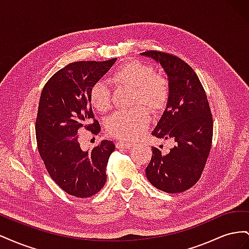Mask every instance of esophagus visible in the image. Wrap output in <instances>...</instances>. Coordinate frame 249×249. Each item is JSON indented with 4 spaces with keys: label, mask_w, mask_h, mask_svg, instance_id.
I'll use <instances>...</instances> for the list:
<instances>
[{
    "label": "esophagus",
    "mask_w": 249,
    "mask_h": 249,
    "mask_svg": "<svg viewBox=\"0 0 249 249\" xmlns=\"http://www.w3.org/2000/svg\"><path fill=\"white\" fill-rule=\"evenodd\" d=\"M133 144L131 142H124V141H119L116 143L117 148H130Z\"/></svg>",
    "instance_id": "obj_1"
}]
</instances>
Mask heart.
Wrapping results in <instances>:
<instances>
[{"label": "heart", "instance_id": "1", "mask_svg": "<svg viewBox=\"0 0 249 249\" xmlns=\"http://www.w3.org/2000/svg\"><path fill=\"white\" fill-rule=\"evenodd\" d=\"M112 81L119 85L134 88L133 104H143L150 111L158 112L164 108L169 95V83L160 73H154L150 65L136 60L120 64L112 74ZM89 102L97 112L110 109V89L106 83H94L89 91ZM149 115L144 107H136L113 114L107 122V132L118 139L135 140L145 132Z\"/></svg>", "mask_w": 249, "mask_h": 249}]
</instances>
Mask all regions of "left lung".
<instances>
[{
	"mask_svg": "<svg viewBox=\"0 0 249 249\" xmlns=\"http://www.w3.org/2000/svg\"><path fill=\"white\" fill-rule=\"evenodd\" d=\"M140 55L160 63L169 83L166 107L152 134L175 142L166 155L152 147L146 178L161 191L183 192L199 179L212 144L213 118L205 89L182 59L157 51Z\"/></svg>",
	"mask_w": 249,
	"mask_h": 249,
	"instance_id": "left-lung-1",
	"label": "left lung"
}]
</instances>
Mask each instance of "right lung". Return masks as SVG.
<instances>
[{
	"label": "right lung",
	"instance_id": "add662e5",
	"mask_svg": "<svg viewBox=\"0 0 249 249\" xmlns=\"http://www.w3.org/2000/svg\"><path fill=\"white\" fill-rule=\"evenodd\" d=\"M116 60L72 62L57 71L41 91L35 125L38 152L52 179L71 196L90 197L106 183L114 143L103 140L91 150H83L78 131H101L89 91Z\"/></svg>",
	"mask_w": 249,
	"mask_h": 249
}]
</instances>
